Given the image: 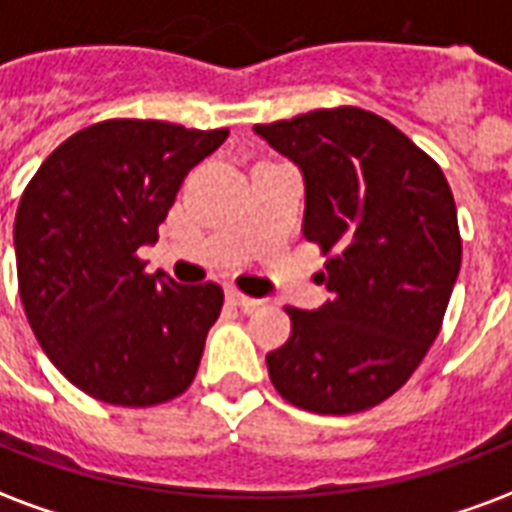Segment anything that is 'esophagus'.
Instances as JSON below:
<instances>
[{
    "label": "esophagus",
    "instance_id": "esophagus-1",
    "mask_svg": "<svg viewBox=\"0 0 512 512\" xmlns=\"http://www.w3.org/2000/svg\"><path fill=\"white\" fill-rule=\"evenodd\" d=\"M227 301L233 306H238V309H244V312H252V309H257V306L263 304V301H257V298H249V295L238 293V290H227Z\"/></svg>",
    "mask_w": 512,
    "mask_h": 512
}]
</instances>
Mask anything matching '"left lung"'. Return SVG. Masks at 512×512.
I'll list each match as a JSON object with an SVG mask.
<instances>
[{
  "label": "left lung",
  "instance_id": "1",
  "mask_svg": "<svg viewBox=\"0 0 512 512\" xmlns=\"http://www.w3.org/2000/svg\"><path fill=\"white\" fill-rule=\"evenodd\" d=\"M304 176V236L320 244V309L287 306L290 339L268 352L282 399L320 415H352L399 391L442 328L461 268V236L445 173L391 121L325 108L255 124Z\"/></svg>",
  "mask_w": 512,
  "mask_h": 512
}]
</instances>
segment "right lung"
<instances>
[{"mask_svg":"<svg viewBox=\"0 0 512 512\" xmlns=\"http://www.w3.org/2000/svg\"><path fill=\"white\" fill-rule=\"evenodd\" d=\"M227 130L111 119L40 165L15 211L18 293L37 342L92 399L154 407L187 391L225 293L146 274L181 181Z\"/></svg>","mask_w":512,"mask_h":512,"instance_id":"obj_1","label":"right lung"}]
</instances>
